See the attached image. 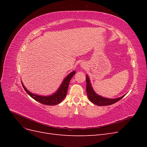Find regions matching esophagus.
<instances>
[{"mask_svg": "<svg viewBox=\"0 0 147 147\" xmlns=\"http://www.w3.org/2000/svg\"><path fill=\"white\" fill-rule=\"evenodd\" d=\"M80 67H82L83 69H86V67H87V64L86 63H84V62H83V63H82L80 64Z\"/></svg>", "mask_w": 147, "mask_h": 147, "instance_id": "obj_1", "label": "esophagus"}]
</instances>
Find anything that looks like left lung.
<instances>
[{
    "mask_svg": "<svg viewBox=\"0 0 147 147\" xmlns=\"http://www.w3.org/2000/svg\"><path fill=\"white\" fill-rule=\"evenodd\" d=\"M86 92L88 97V99L96 105L98 106H105V105H110L116 103L117 102L119 101L120 99H121L126 94L123 95L121 97H118V98L115 99H110L107 98V97H102L94 91L91 85L90 78L88 75H86Z\"/></svg>",
    "mask_w": 147,
    "mask_h": 147,
    "instance_id": "obj_1",
    "label": "left lung"
}]
</instances>
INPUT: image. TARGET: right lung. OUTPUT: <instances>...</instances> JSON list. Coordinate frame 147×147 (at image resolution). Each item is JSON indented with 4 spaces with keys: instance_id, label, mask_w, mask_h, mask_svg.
<instances>
[{
    "instance_id": "obj_1",
    "label": "right lung",
    "mask_w": 147,
    "mask_h": 147,
    "mask_svg": "<svg viewBox=\"0 0 147 147\" xmlns=\"http://www.w3.org/2000/svg\"><path fill=\"white\" fill-rule=\"evenodd\" d=\"M75 74V71L74 70L69 75H67L59 88L57 89V90L55 93H53V94L50 96H40L34 94V93L30 92L26 89L23 82H22V84H23V86L26 92L34 100L42 104L47 105H55L61 103L67 95V92L69 82Z\"/></svg>"
}]
</instances>
